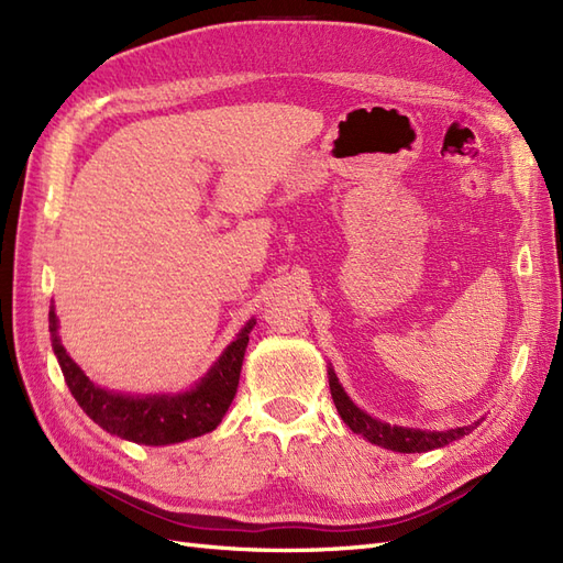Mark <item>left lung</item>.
Returning <instances> with one entry per match:
<instances>
[{"label": "left lung", "mask_w": 563, "mask_h": 563, "mask_svg": "<svg viewBox=\"0 0 563 563\" xmlns=\"http://www.w3.org/2000/svg\"><path fill=\"white\" fill-rule=\"evenodd\" d=\"M329 385H331V397L338 408L340 418L345 420L347 428L356 434L366 437L371 444H378L389 451H399V453H424V451H434L451 444V441L470 434L476 424L472 422L467 428H455L449 432H424V430H408V428H389L387 422H380L376 418L366 416L362 408H356L350 397L345 395V389L340 387L335 373L329 368Z\"/></svg>", "instance_id": "obj_1"}]
</instances>
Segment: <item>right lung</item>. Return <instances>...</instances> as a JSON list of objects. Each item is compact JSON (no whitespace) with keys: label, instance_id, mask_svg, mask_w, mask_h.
I'll list each match as a JSON object with an SVG mask.
<instances>
[{"label":"right lung","instance_id":"1","mask_svg":"<svg viewBox=\"0 0 563 563\" xmlns=\"http://www.w3.org/2000/svg\"><path fill=\"white\" fill-rule=\"evenodd\" d=\"M253 319L236 335L234 343L223 352L216 366L207 373L192 391H183L178 397H124L93 385L81 368L67 356L58 338V319L54 305L48 310L51 345L58 356L60 371L73 397L96 424L122 439L145 446L178 444L185 439H195L218 428L236 395L244 352L249 345V333Z\"/></svg>","mask_w":563,"mask_h":563}]
</instances>
